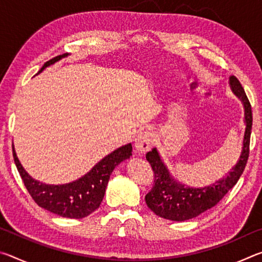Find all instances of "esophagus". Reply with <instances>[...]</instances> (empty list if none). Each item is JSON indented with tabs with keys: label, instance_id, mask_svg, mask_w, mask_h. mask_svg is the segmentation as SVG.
<instances>
[{
	"label": "esophagus",
	"instance_id": "obj_1",
	"mask_svg": "<svg viewBox=\"0 0 262 262\" xmlns=\"http://www.w3.org/2000/svg\"><path fill=\"white\" fill-rule=\"evenodd\" d=\"M154 137L155 135L151 132H142L141 134L136 137L135 140V150L136 152H139L140 155L145 154L149 151L150 148L152 147L154 143Z\"/></svg>",
	"mask_w": 262,
	"mask_h": 262
}]
</instances>
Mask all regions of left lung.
Returning a JSON list of instances; mask_svg holds the SVG:
<instances>
[{
	"label": "left lung",
	"instance_id": "obj_1",
	"mask_svg": "<svg viewBox=\"0 0 262 262\" xmlns=\"http://www.w3.org/2000/svg\"><path fill=\"white\" fill-rule=\"evenodd\" d=\"M230 85L244 104L245 108L246 129L244 135L242 155L229 174L225 178L217 180L208 187L190 188L177 183L168 174L156 148L147 154V161L152 167L155 180L150 192L145 195L147 206L155 214L171 221H187L202 214L203 211L216 206L241 178L245 170L248 155H250V140L252 130V110L247 96L241 82L236 76L230 77Z\"/></svg>",
	"mask_w": 262,
	"mask_h": 262
}]
</instances>
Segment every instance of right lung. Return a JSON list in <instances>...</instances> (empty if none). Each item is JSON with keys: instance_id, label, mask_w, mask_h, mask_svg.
Wrapping results in <instances>:
<instances>
[{"instance_id": "obj_1", "label": "right lung", "mask_w": 262, "mask_h": 262, "mask_svg": "<svg viewBox=\"0 0 262 262\" xmlns=\"http://www.w3.org/2000/svg\"><path fill=\"white\" fill-rule=\"evenodd\" d=\"M61 57H63V55L55 56L47 61L39 73L59 61ZM12 155L26 189L39 207L62 217L83 219L99 208L111 173L115 166L132 156V144L129 143L114 150L112 154L97 163L85 176L66 185H45L32 179L20 165L14 148Z\"/></svg>"}]
</instances>
